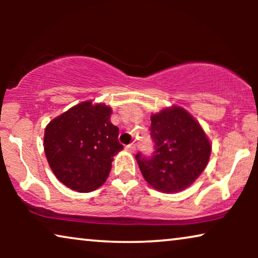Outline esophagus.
Here are the masks:
<instances>
[{"label": "esophagus", "instance_id": "34e87169", "mask_svg": "<svg viewBox=\"0 0 258 258\" xmlns=\"http://www.w3.org/2000/svg\"><path fill=\"white\" fill-rule=\"evenodd\" d=\"M125 148H126V150H129V151H132V153H134V151L136 150V144L135 143H130Z\"/></svg>", "mask_w": 258, "mask_h": 258}]
</instances>
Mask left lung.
I'll return each mask as SVG.
<instances>
[{"label": "left lung", "mask_w": 258, "mask_h": 258, "mask_svg": "<svg viewBox=\"0 0 258 258\" xmlns=\"http://www.w3.org/2000/svg\"><path fill=\"white\" fill-rule=\"evenodd\" d=\"M150 157L136 154L143 177L158 191L177 192L191 185L209 161L211 146L206 133L184 109L172 107L151 116Z\"/></svg>", "instance_id": "8db88e82"}]
</instances>
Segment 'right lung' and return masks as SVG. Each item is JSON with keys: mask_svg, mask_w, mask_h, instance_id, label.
<instances>
[{"mask_svg": "<svg viewBox=\"0 0 258 258\" xmlns=\"http://www.w3.org/2000/svg\"><path fill=\"white\" fill-rule=\"evenodd\" d=\"M111 109L91 102L77 104L49 123L44 133L48 163L58 181L80 192L103 184L123 146Z\"/></svg>", "mask_w": 258, "mask_h": 258, "instance_id": "right-lung-1", "label": "right lung"}]
</instances>
